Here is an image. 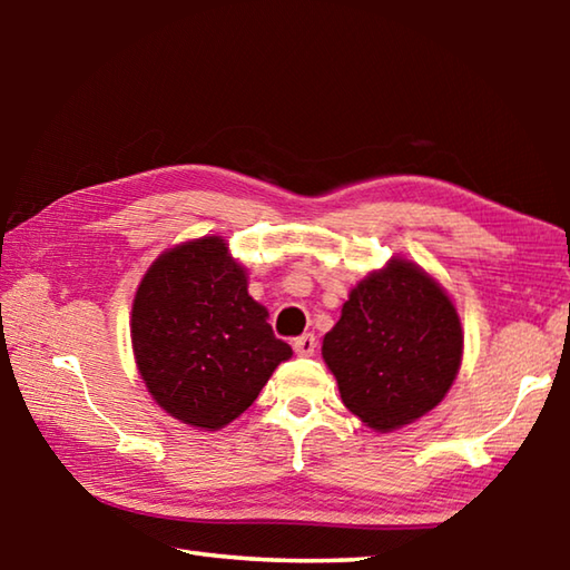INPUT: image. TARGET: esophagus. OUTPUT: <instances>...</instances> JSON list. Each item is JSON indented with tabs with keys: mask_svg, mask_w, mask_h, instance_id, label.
<instances>
[{
	"mask_svg": "<svg viewBox=\"0 0 570 570\" xmlns=\"http://www.w3.org/2000/svg\"><path fill=\"white\" fill-rule=\"evenodd\" d=\"M316 350V336L314 334H302L294 340V352L302 356H312Z\"/></svg>",
	"mask_w": 570,
	"mask_h": 570,
	"instance_id": "obj_1",
	"label": "esophagus"
}]
</instances>
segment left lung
<instances>
[{
    "label": "left lung",
    "instance_id": "obj_1",
    "mask_svg": "<svg viewBox=\"0 0 570 570\" xmlns=\"http://www.w3.org/2000/svg\"><path fill=\"white\" fill-rule=\"evenodd\" d=\"M344 407L392 432L438 407L462 362V326L445 288L417 264L364 276L322 344Z\"/></svg>",
    "mask_w": 570,
    "mask_h": 570
}]
</instances>
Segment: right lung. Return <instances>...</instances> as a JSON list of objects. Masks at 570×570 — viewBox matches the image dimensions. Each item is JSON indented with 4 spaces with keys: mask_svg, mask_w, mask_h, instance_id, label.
I'll return each instance as SVG.
<instances>
[{
    "mask_svg": "<svg viewBox=\"0 0 570 570\" xmlns=\"http://www.w3.org/2000/svg\"><path fill=\"white\" fill-rule=\"evenodd\" d=\"M220 236L163 250L135 292L130 340L148 392L170 417L220 430L292 356Z\"/></svg>",
    "mask_w": 570,
    "mask_h": 570,
    "instance_id": "obj_1",
    "label": "right lung"
}]
</instances>
